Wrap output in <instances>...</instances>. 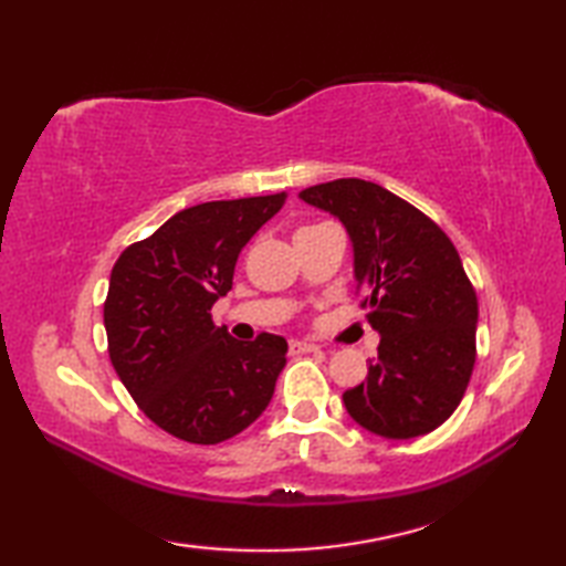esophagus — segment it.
Returning <instances> with one entry per match:
<instances>
[{
	"label": "esophagus",
	"instance_id": "obj_1",
	"mask_svg": "<svg viewBox=\"0 0 566 566\" xmlns=\"http://www.w3.org/2000/svg\"><path fill=\"white\" fill-rule=\"evenodd\" d=\"M321 347L314 343H306V340H292L290 343V353L292 355H304V353H318Z\"/></svg>",
	"mask_w": 566,
	"mask_h": 566
}]
</instances>
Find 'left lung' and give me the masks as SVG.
Listing matches in <instances>:
<instances>
[{
  "mask_svg": "<svg viewBox=\"0 0 566 566\" xmlns=\"http://www.w3.org/2000/svg\"><path fill=\"white\" fill-rule=\"evenodd\" d=\"M298 197L345 223L359 306L381 335L367 381L343 394L347 413L381 438L436 430L460 406L476 359V292L460 252L423 211L375 182L333 179Z\"/></svg>",
  "mask_w": 566,
  "mask_h": 566,
  "instance_id": "8db88e82",
  "label": "left lung"
}]
</instances>
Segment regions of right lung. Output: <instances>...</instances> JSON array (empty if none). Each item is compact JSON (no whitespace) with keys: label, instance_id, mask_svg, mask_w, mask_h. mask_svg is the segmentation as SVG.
I'll use <instances>...</instances> for the list:
<instances>
[{"label":"right lung","instance_id":"1","mask_svg":"<svg viewBox=\"0 0 566 566\" xmlns=\"http://www.w3.org/2000/svg\"><path fill=\"white\" fill-rule=\"evenodd\" d=\"M284 201L286 191L197 203L114 264L104 302L112 365L140 411L179 440L223 442L272 399L286 340L260 333L238 343L211 321V306L231 292L240 250Z\"/></svg>","mask_w":566,"mask_h":566}]
</instances>
